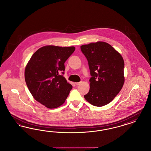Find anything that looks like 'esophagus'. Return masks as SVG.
Segmentation results:
<instances>
[{
  "instance_id": "esophagus-1",
  "label": "esophagus",
  "mask_w": 151,
  "mask_h": 151,
  "mask_svg": "<svg viewBox=\"0 0 151 151\" xmlns=\"http://www.w3.org/2000/svg\"><path fill=\"white\" fill-rule=\"evenodd\" d=\"M80 83H81V82H75V85H80Z\"/></svg>"
}]
</instances>
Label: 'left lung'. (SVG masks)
Masks as SVG:
<instances>
[{"instance_id":"left-lung-1","label":"left lung","mask_w":151,"mask_h":151,"mask_svg":"<svg viewBox=\"0 0 151 151\" xmlns=\"http://www.w3.org/2000/svg\"><path fill=\"white\" fill-rule=\"evenodd\" d=\"M80 48L87 59L91 76L90 90L84 97L92 105H106L114 100L123 87L124 59L105 42H92Z\"/></svg>"}]
</instances>
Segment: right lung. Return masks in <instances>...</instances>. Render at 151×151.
I'll use <instances>...</instances> for the list:
<instances>
[{
    "label": "right lung",
    "mask_w": 151,
    "mask_h": 151,
    "mask_svg": "<svg viewBox=\"0 0 151 151\" xmlns=\"http://www.w3.org/2000/svg\"><path fill=\"white\" fill-rule=\"evenodd\" d=\"M75 47L43 46L32 55L25 70V80L34 98L49 109L65 102L73 86L63 75L64 63Z\"/></svg>",
    "instance_id": "add662e5"
}]
</instances>
